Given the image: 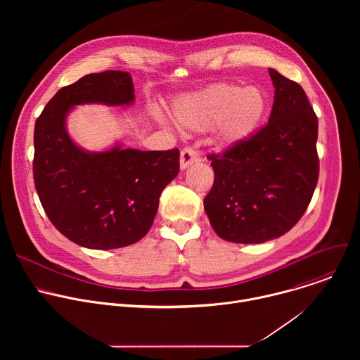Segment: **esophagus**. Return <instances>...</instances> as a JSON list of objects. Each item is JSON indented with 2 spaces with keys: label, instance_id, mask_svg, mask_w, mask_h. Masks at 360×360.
<instances>
[{
  "label": "esophagus",
  "instance_id": "1",
  "mask_svg": "<svg viewBox=\"0 0 360 360\" xmlns=\"http://www.w3.org/2000/svg\"><path fill=\"white\" fill-rule=\"evenodd\" d=\"M198 162H200V157L196 150H193L192 148H184L181 150V158H179L181 169H186L188 167Z\"/></svg>",
  "mask_w": 360,
  "mask_h": 360
}]
</instances>
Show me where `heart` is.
Listing matches in <instances>:
<instances>
[{
	"mask_svg": "<svg viewBox=\"0 0 360 360\" xmlns=\"http://www.w3.org/2000/svg\"><path fill=\"white\" fill-rule=\"evenodd\" d=\"M268 110L265 94L256 86L218 84L175 101L172 112L178 124L191 131L215 125L222 145H235L259 128Z\"/></svg>",
	"mask_w": 360,
	"mask_h": 360,
	"instance_id": "obj_1",
	"label": "heart"
}]
</instances>
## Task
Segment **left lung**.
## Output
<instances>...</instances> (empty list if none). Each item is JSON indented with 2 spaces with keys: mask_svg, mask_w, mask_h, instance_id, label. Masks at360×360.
<instances>
[{
  "mask_svg": "<svg viewBox=\"0 0 360 360\" xmlns=\"http://www.w3.org/2000/svg\"><path fill=\"white\" fill-rule=\"evenodd\" d=\"M275 88L268 124L210 155L214 186L203 199L214 231L235 243H264L290 231L319 176L318 118L302 86L269 68Z\"/></svg>",
  "mask_w": 360,
  "mask_h": 360,
  "instance_id": "1",
  "label": "left lung"
}]
</instances>
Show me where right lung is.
Segmentation results:
<instances>
[{
    "instance_id": "right-lung-1",
    "label": "right lung",
    "mask_w": 360,
    "mask_h": 360,
    "mask_svg": "<svg viewBox=\"0 0 360 360\" xmlns=\"http://www.w3.org/2000/svg\"><path fill=\"white\" fill-rule=\"evenodd\" d=\"M129 72L89 74L61 88L35 122L34 182L42 208L70 240L117 249L142 239L164 188L179 172V149L139 150L121 142L86 150L70 136L67 118L84 104H134Z\"/></svg>"
}]
</instances>
